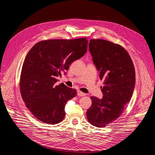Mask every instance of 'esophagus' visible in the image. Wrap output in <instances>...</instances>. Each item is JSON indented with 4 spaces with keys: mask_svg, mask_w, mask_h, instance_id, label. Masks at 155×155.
<instances>
[{
    "mask_svg": "<svg viewBox=\"0 0 155 155\" xmlns=\"http://www.w3.org/2000/svg\"><path fill=\"white\" fill-rule=\"evenodd\" d=\"M78 95L79 96H85L86 94H85V93H83V92H82L81 91H78Z\"/></svg>",
    "mask_w": 155,
    "mask_h": 155,
    "instance_id": "obj_1",
    "label": "esophagus"
}]
</instances>
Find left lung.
I'll return each mask as SVG.
<instances>
[{"mask_svg": "<svg viewBox=\"0 0 155 155\" xmlns=\"http://www.w3.org/2000/svg\"><path fill=\"white\" fill-rule=\"evenodd\" d=\"M89 51L104 80L101 99L92 96L87 111L88 122L104 127L118 119L132 97L135 85V70L129 54L121 46L104 39H91Z\"/></svg>", "mask_w": 155, "mask_h": 155, "instance_id": "1", "label": "left lung"}]
</instances>
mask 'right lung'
I'll list each match as a JSON object with an SVG mask.
<instances>
[{
  "instance_id": "obj_1",
  "label": "right lung",
  "mask_w": 155,
  "mask_h": 155,
  "mask_svg": "<svg viewBox=\"0 0 155 155\" xmlns=\"http://www.w3.org/2000/svg\"><path fill=\"white\" fill-rule=\"evenodd\" d=\"M87 44V38L45 40L28 53L21 70L20 90L27 108L37 119L49 124L63 120L64 106L77 92L63 83L55 85L56 78L83 57Z\"/></svg>"
}]
</instances>
